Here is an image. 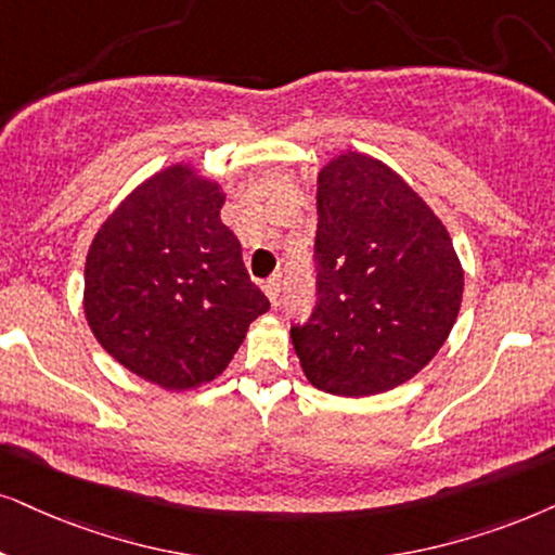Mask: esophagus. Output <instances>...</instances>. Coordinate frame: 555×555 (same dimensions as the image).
<instances>
[{
  "instance_id": "esophagus-1",
  "label": "esophagus",
  "mask_w": 555,
  "mask_h": 555,
  "mask_svg": "<svg viewBox=\"0 0 555 555\" xmlns=\"http://www.w3.org/2000/svg\"><path fill=\"white\" fill-rule=\"evenodd\" d=\"M279 284H282V279H279V273H273V276H269L263 282V292H266V297L271 299V305L276 307L279 305Z\"/></svg>"
}]
</instances>
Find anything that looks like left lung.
Segmentation results:
<instances>
[{"mask_svg": "<svg viewBox=\"0 0 555 555\" xmlns=\"http://www.w3.org/2000/svg\"><path fill=\"white\" fill-rule=\"evenodd\" d=\"M318 307L292 327L307 382L371 397L410 382L443 348L464 269L440 217L387 164L359 151L318 177Z\"/></svg>", "mask_w": 555, "mask_h": 555, "instance_id": "left-lung-1", "label": "left lung"}]
</instances>
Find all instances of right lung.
<instances>
[{"label": "right lung", "mask_w": 555, "mask_h": 555, "mask_svg": "<svg viewBox=\"0 0 555 555\" xmlns=\"http://www.w3.org/2000/svg\"><path fill=\"white\" fill-rule=\"evenodd\" d=\"M225 192L192 164L160 168L96 230L83 314L100 346L145 382L181 391L228 369L269 310L220 209Z\"/></svg>", "instance_id": "obj_1"}]
</instances>
